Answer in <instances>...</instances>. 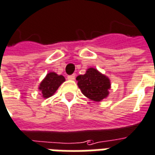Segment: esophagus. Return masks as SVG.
Returning <instances> with one entry per match:
<instances>
[{"mask_svg":"<svg viewBox=\"0 0 155 155\" xmlns=\"http://www.w3.org/2000/svg\"><path fill=\"white\" fill-rule=\"evenodd\" d=\"M75 74H72V75L68 76V80H75Z\"/></svg>","mask_w":155,"mask_h":155,"instance_id":"1","label":"esophagus"}]
</instances>
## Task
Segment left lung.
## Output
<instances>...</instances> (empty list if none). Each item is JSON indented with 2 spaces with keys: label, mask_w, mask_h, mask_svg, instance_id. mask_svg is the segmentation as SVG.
<instances>
[{
  "label": "left lung",
  "mask_w": 155,
  "mask_h": 155,
  "mask_svg": "<svg viewBox=\"0 0 155 155\" xmlns=\"http://www.w3.org/2000/svg\"><path fill=\"white\" fill-rule=\"evenodd\" d=\"M76 79L83 95L94 102H101L109 94L110 79L96 68H87L85 74L78 76Z\"/></svg>",
  "instance_id": "obj_1"
}]
</instances>
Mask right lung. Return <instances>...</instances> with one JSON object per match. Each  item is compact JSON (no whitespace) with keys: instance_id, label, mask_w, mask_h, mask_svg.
<instances>
[{"instance_id":"1","label":"right lung","mask_w":155,"mask_h":155,"mask_svg":"<svg viewBox=\"0 0 155 155\" xmlns=\"http://www.w3.org/2000/svg\"><path fill=\"white\" fill-rule=\"evenodd\" d=\"M64 82L65 78L62 75H58L54 72H48L38 87L41 96L43 98L51 97Z\"/></svg>"}]
</instances>
